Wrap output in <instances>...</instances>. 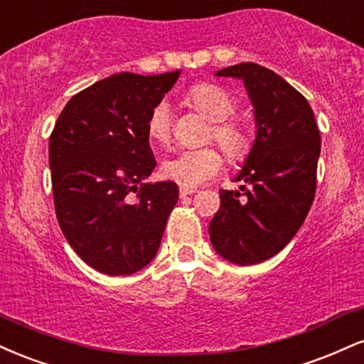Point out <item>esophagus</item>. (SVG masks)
Wrapping results in <instances>:
<instances>
[{"label":"esophagus","instance_id":"obj_1","mask_svg":"<svg viewBox=\"0 0 364 364\" xmlns=\"http://www.w3.org/2000/svg\"><path fill=\"white\" fill-rule=\"evenodd\" d=\"M196 192V189L194 187H181V198H186V196H191V194H194Z\"/></svg>","mask_w":364,"mask_h":364}]
</instances>
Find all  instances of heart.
I'll return each instance as SVG.
<instances>
[{
    "label": "heart",
    "mask_w": 364,
    "mask_h": 364,
    "mask_svg": "<svg viewBox=\"0 0 364 364\" xmlns=\"http://www.w3.org/2000/svg\"><path fill=\"white\" fill-rule=\"evenodd\" d=\"M189 102L204 117L213 122V139L223 148L233 160H242L249 155L254 136L249 126L230 119L235 112V98L223 87L213 83H200L189 90ZM146 132L149 139L166 143L170 138V105L158 102L149 112ZM223 168V156L215 148L182 149L168 156L161 164V173L183 187H196Z\"/></svg>",
    "instance_id": "heart-1"
}]
</instances>
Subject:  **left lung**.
Wrapping results in <instances>:
<instances>
[{"label":"left lung","mask_w":364,"mask_h":364,"mask_svg":"<svg viewBox=\"0 0 364 364\" xmlns=\"http://www.w3.org/2000/svg\"><path fill=\"white\" fill-rule=\"evenodd\" d=\"M216 76L243 81L255 119V139L233 181L249 189L220 191L209 223L215 250L228 262H264L293 240L315 198L320 132L306 98L274 71L240 63Z\"/></svg>","instance_id":"1"}]
</instances>
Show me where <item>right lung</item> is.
Listing matches in <instances>:
<instances>
[{
  "label": "right lung",
  "instance_id": "1",
  "mask_svg": "<svg viewBox=\"0 0 364 364\" xmlns=\"http://www.w3.org/2000/svg\"><path fill=\"white\" fill-rule=\"evenodd\" d=\"M181 70L117 73L68 102L49 139L54 206L63 235L102 274L129 276L155 259L178 200L175 182H146L156 160L146 124Z\"/></svg>",
  "mask_w": 364,
  "mask_h": 364
}]
</instances>
